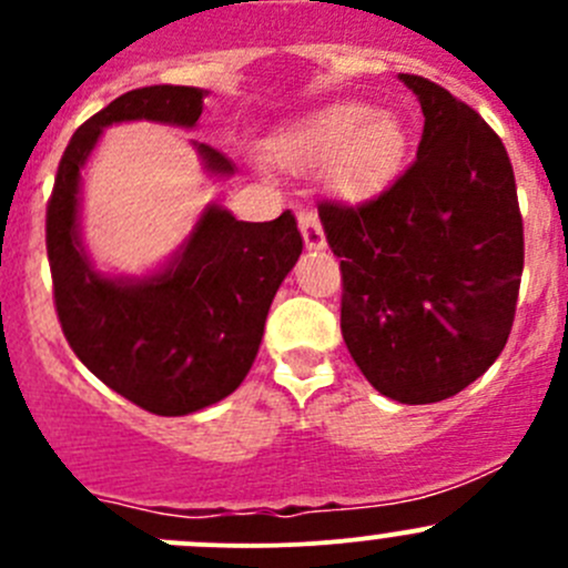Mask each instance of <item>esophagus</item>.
<instances>
[{"instance_id":"esophagus-1","label":"esophagus","mask_w":568,"mask_h":568,"mask_svg":"<svg viewBox=\"0 0 568 568\" xmlns=\"http://www.w3.org/2000/svg\"><path fill=\"white\" fill-rule=\"evenodd\" d=\"M296 220H300V231H302V239H305V247L307 250H324L326 236H324V227H321V220H318L316 211H313L311 205H307V209H300Z\"/></svg>"}]
</instances>
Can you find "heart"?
I'll return each instance as SVG.
<instances>
[{
  "instance_id": "b5f03b06",
  "label": "heart",
  "mask_w": 568,
  "mask_h": 568,
  "mask_svg": "<svg viewBox=\"0 0 568 568\" xmlns=\"http://www.w3.org/2000/svg\"><path fill=\"white\" fill-rule=\"evenodd\" d=\"M409 131L400 114L357 101L321 106L277 136L272 156L296 173L324 170V183L346 203L385 192L404 168Z\"/></svg>"
}]
</instances>
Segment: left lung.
I'll return each instance as SVG.
<instances>
[{
  "instance_id": "left-lung-1",
  "label": "left lung",
  "mask_w": 568,
  "mask_h": 568,
  "mask_svg": "<svg viewBox=\"0 0 568 568\" xmlns=\"http://www.w3.org/2000/svg\"><path fill=\"white\" fill-rule=\"evenodd\" d=\"M423 109L417 162L348 209L321 203L341 261V329L365 379L398 404L462 393L511 335L525 242L506 145L475 109L400 73Z\"/></svg>"
}]
</instances>
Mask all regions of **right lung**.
Listing matches in <instances>:
<instances>
[{
    "label": "right lung",
    "instance_id": "1",
    "mask_svg": "<svg viewBox=\"0 0 568 568\" xmlns=\"http://www.w3.org/2000/svg\"><path fill=\"white\" fill-rule=\"evenodd\" d=\"M209 90L153 84L131 90L68 142L45 211L54 305L62 332L106 387L153 415L178 417L227 398L250 374L274 294L302 255L291 211L242 222L209 203L168 261L142 277L106 274L82 242V170L104 129L131 120L194 129ZM192 142L209 178L231 159Z\"/></svg>",
    "mask_w": 568,
    "mask_h": 568
}]
</instances>
